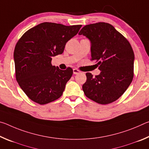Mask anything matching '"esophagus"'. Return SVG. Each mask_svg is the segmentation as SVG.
<instances>
[{
	"mask_svg": "<svg viewBox=\"0 0 149 149\" xmlns=\"http://www.w3.org/2000/svg\"><path fill=\"white\" fill-rule=\"evenodd\" d=\"M73 72H74V74H77L80 73V70H79L77 68H74V70H73Z\"/></svg>",
	"mask_w": 149,
	"mask_h": 149,
	"instance_id": "obj_1",
	"label": "esophagus"
}]
</instances>
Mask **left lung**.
<instances>
[{"instance_id":"1","label":"left lung","mask_w":149,"mask_h":149,"mask_svg":"<svg viewBox=\"0 0 149 149\" xmlns=\"http://www.w3.org/2000/svg\"><path fill=\"white\" fill-rule=\"evenodd\" d=\"M79 35L91 42V58L99 65L100 74L87 73L82 89L85 96L101 104L114 102L132 83L134 72V52L130 42L112 25L98 22L84 26Z\"/></svg>"}]
</instances>
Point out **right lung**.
I'll use <instances>...</instances> for the list:
<instances>
[{"mask_svg": "<svg viewBox=\"0 0 149 149\" xmlns=\"http://www.w3.org/2000/svg\"><path fill=\"white\" fill-rule=\"evenodd\" d=\"M81 26L44 22L27 30L17 42L14 52L16 79L33 102L45 104L62 96L73 70L52 65V57L62 54L66 42Z\"/></svg>", "mask_w": 149, "mask_h": 149, "instance_id": "obj_1", "label": "right lung"}]
</instances>
